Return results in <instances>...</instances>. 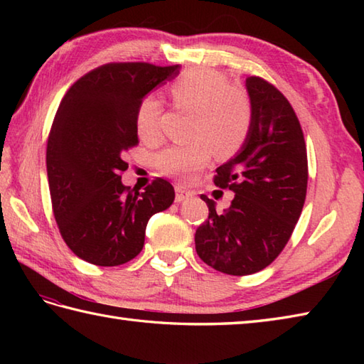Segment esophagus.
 I'll return each instance as SVG.
<instances>
[{
	"label": "esophagus",
	"instance_id": "34e87169",
	"mask_svg": "<svg viewBox=\"0 0 364 364\" xmlns=\"http://www.w3.org/2000/svg\"><path fill=\"white\" fill-rule=\"evenodd\" d=\"M189 197H192V192L186 191L183 186H175V202H184V200H188Z\"/></svg>",
	"mask_w": 364,
	"mask_h": 364
}]
</instances>
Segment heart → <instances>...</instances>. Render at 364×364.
<instances>
[{"label": "heart", "mask_w": 364, "mask_h": 364, "mask_svg": "<svg viewBox=\"0 0 364 364\" xmlns=\"http://www.w3.org/2000/svg\"><path fill=\"white\" fill-rule=\"evenodd\" d=\"M176 107L196 112L191 137L184 145H170L158 153L156 167L162 173L189 181L205 168L215 153L233 156L242 149L253 125V107L244 90L230 86L228 78L213 68H197L181 75L168 86ZM162 105L146 95L136 111V129L142 141L161 136Z\"/></svg>", "instance_id": "heart-1"}]
</instances>
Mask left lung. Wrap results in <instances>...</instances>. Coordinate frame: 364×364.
I'll return each mask as SVG.
<instances>
[{"instance_id":"8db88e82","label":"left lung","mask_w":364,"mask_h":364,"mask_svg":"<svg viewBox=\"0 0 364 364\" xmlns=\"http://www.w3.org/2000/svg\"><path fill=\"white\" fill-rule=\"evenodd\" d=\"M250 136L235 158L215 168L214 184L235 192L230 208H210L196 231L203 262L228 275H250L272 262L288 244L306 197L308 161L304 133L288 100L272 84L250 76Z\"/></svg>"}]
</instances>
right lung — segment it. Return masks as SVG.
<instances>
[{"label":"right lung","instance_id":"right-lung-1","mask_svg":"<svg viewBox=\"0 0 364 364\" xmlns=\"http://www.w3.org/2000/svg\"><path fill=\"white\" fill-rule=\"evenodd\" d=\"M180 65L106 64L84 75L60 102L46 145L54 219L70 250L95 266H120L141 253L153 214L175 191L156 178L144 192L122 183L123 154L139 144L142 98L175 78Z\"/></svg>","mask_w":364,"mask_h":364}]
</instances>
